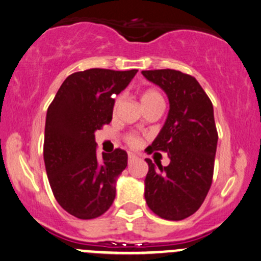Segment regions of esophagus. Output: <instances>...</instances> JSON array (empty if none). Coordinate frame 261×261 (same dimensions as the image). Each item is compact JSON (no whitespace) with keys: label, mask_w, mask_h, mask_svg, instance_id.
<instances>
[{"label":"esophagus","mask_w":261,"mask_h":261,"mask_svg":"<svg viewBox=\"0 0 261 261\" xmlns=\"http://www.w3.org/2000/svg\"><path fill=\"white\" fill-rule=\"evenodd\" d=\"M134 159H137V155L134 153H128V163H132V162L134 161Z\"/></svg>","instance_id":"esophagus-1"}]
</instances>
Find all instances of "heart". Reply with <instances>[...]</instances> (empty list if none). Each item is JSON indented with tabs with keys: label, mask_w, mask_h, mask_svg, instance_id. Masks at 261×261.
I'll return each instance as SVG.
<instances>
[{
	"label": "heart",
	"mask_w": 261,
	"mask_h": 261,
	"mask_svg": "<svg viewBox=\"0 0 261 261\" xmlns=\"http://www.w3.org/2000/svg\"><path fill=\"white\" fill-rule=\"evenodd\" d=\"M141 102L142 106H148L154 105V103H161V105H163L164 100L162 94L159 93L158 91H155V89H148V91H145L144 93L142 94ZM117 105H118V102L116 103V106ZM125 142H127V144L132 148H138L139 145H141V139H139V137H137L136 134H128V136L125 137Z\"/></svg>",
	"instance_id": "obj_1"
}]
</instances>
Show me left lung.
Returning <instances> with one entry per match:
<instances>
[{
  "mask_svg": "<svg viewBox=\"0 0 261 261\" xmlns=\"http://www.w3.org/2000/svg\"><path fill=\"white\" fill-rule=\"evenodd\" d=\"M169 99V113L148 153L165 152L170 163L156 166L145 159L144 197L154 214L167 220H183L200 208L214 173L218 132L214 109L199 82L175 69L142 71Z\"/></svg>",
  "mask_w": 261,
  "mask_h": 261,
  "instance_id": "8db88e82",
  "label": "left lung"
}]
</instances>
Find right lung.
Returning <instances> with one entry per match:
<instances>
[{
	"label": "right lung",
	"mask_w": 261,
	"mask_h": 261,
	"mask_svg": "<svg viewBox=\"0 0 261 261\" xmlns=\"http://www.w3.org/2000/svg\"><path fill=\"white\" fill-rule=\"evenodd\" d=\"M138 69L92 68L64 80L47 109L43 159L49 186L62 208L78 219H94L111 208L127 152L97 154L94 132L112 120L114 96Z\"/></svg>",
	"instance_id": "right-lung-1"
}]
</instances>
